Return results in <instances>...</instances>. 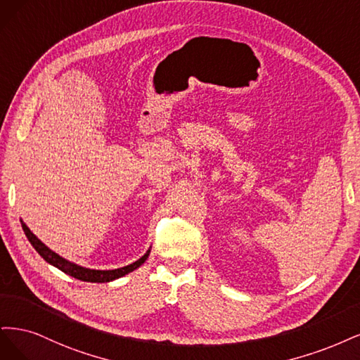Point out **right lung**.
I'll return each instance as SVG.
<instances>
[{
  "label": "right lung",
  "mask_w": 360,
  "mask_h": 360,
  "mask_svg": "<svg viewBox=\"0 0 360 360\" xmlns=\"http://www.w3.org/2000/svg\"><path fill=\"white\" fill-rule=\"evenodd\" d=\"M20 223H22V229H24V231H25V236L31 242V245L36 248V251L40 254V256L46 262H48L52 266H55V268H58L60 271H63L64 274L70 275V276H73V278H76V280H80V281H86V283H109V281H113V280H118V278H121V276H124L127 274H130L134 269H137L139 266H142L145 263V260L148 259L149 252H150V247H149V250L143 254L141 259L136 260L131 264H127V266H124V268H120V269H112V271L89 269V268H84V266H79V264H76L73 262H68L67 259L61 257L60 254H56L49 247H46L44 243L27 227V224L24 221H20Z\"/></svg>",
  "instance_id": "add662e5"
}]
</instances>
